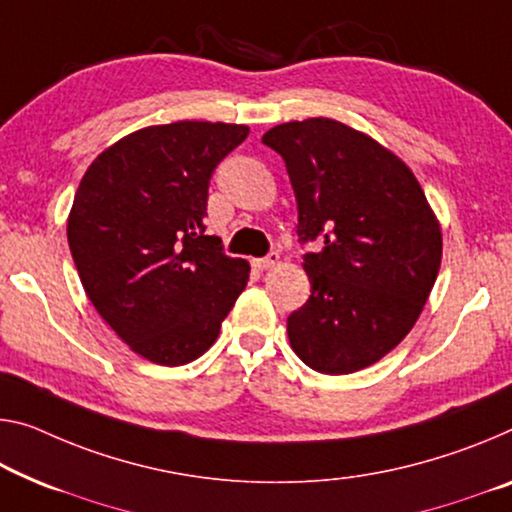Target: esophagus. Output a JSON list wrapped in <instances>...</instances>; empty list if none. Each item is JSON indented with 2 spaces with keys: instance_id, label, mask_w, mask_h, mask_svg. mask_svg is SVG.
<instances>
[{
  "instance_id": "obj_1",
  "label": "esophagus",
  "mask_w": 512,
  "mask_h": 512,
  "mask_svg": "<svg viewBox=\"0 0 512 512\" xmlns=\"http://www.w3.org/2000/svg\"><path fill=\"white\" fill-rule=\"evenodd\" d=\"M277 263H279V254H277V251H270V254H267L265 258H256L254 267H256V270H270V267H274Z\"/></svg>"
}]
</instances>
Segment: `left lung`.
Returning a JSON list of instances; mask_svg holds the SVG:
<instances>
[{"label": "left lung", "instance_id": "left-lung-1", "mask_svg": "<svg viewBox=\"0 0 512 512\" xmlns=\"http://www.w3.org/2000/svg\"><path fill=\"white\" fill-rule=\"evenodd\" d=\"M286 162L311 297L288 316L290 348L318 373L380 361L419 320L442 265V226L412 169L341 121L274 125Z\"/></svg>", "mask_w": 512, "mask_h": 512}]
</instances>
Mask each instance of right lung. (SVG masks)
<instances>
[{"label": "right lung", "instance_id": "right-lung-1", "mask_svg": "<svg viewBox=\"0 0 512 512\" xmlns=\"http://www.w3.org/2000/svg\"><path fill=\"white\" fill-rule=\"evenodd\" d=\"M247 125H148L86 169L68 215V245L96 311L148 361L183 366L217 341L249 281V263L206 235L212 171Z\"/></svg>", "mask_w": 512, "mask_h": 512}]
</instances>
